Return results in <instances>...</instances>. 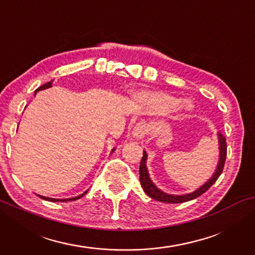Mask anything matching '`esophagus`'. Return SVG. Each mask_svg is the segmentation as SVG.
Instances as JSON below:
<instances>
[{
	"label": "esophagus",
	"mask_w": 255,
	"mask_h": 255,
	"mask_svg": "<svg viewBox=\"0 0 255 255\" xmlns=\"http://www.w3.org/2000/svg\"><path fill=\"white\" fill-rule=\"evenodd\" d=\"M147 132V127L145 123H138L133 128V135L135 138H142Z\"/></svg>",
	"instance_id": "34e87169"
}]
</instances>
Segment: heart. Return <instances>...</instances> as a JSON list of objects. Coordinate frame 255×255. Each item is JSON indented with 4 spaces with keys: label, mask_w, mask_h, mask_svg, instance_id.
Here are the masks:
<instances>
[{
    "label": "heart",
    "mask_w": 255,
    "mask_h": 255,
    "mask_svg": "<svg viewBox=\"0 0 255 255\" xmlns=\"http://www.w3.org/2000/svg\"><path fill=\"white\" fill-rule=\"evenodd\" d=\"M140 99L158 113H168L176 109L181 103L180 99L165 93H144L140 95Z\"/></svg>",
    "instance_id": "1"
}]
</instances>
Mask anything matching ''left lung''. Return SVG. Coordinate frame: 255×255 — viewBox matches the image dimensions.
I'll use <instances>...</instances> for the list:
<instances>
[{
  "label": "left lung",
  "mask_w": 255,
  "mask_h": 255,
  "mask_svg": "<svg viewBox=\"0 0 255 255\" xmlns=\"http://www.w3.org/2000/svg\"><path fill=\"white\" fill-rule=\"evenodd\" d=\"M218 139H219V149H221V156H219V163L217 167V170H216L214 176L211 177L210 180L208 181L207 183L203 184L201 188H198L197 190H195L194 193L187 194V195H181V196H174V195H169L163 193L156 188V186L154 183L152 182V180L149 179L148 176V172L147 168H146V159H147V154L144 151V154H142V158L140 160V167H139V177H140V183L141 187L144 191L146 193V195H148L149 197L153 198V200H156L159 202H163V203H183V202L194 200L198 196H201L202 194H204L209 188H210L212 184H214L217 179L221 175L223 172V168H224L225 165V160H226V139L224 135H223L221 132L218 133Z\"/></svg>",
  "instance_id": "left-lung-1"
}]
</instances>
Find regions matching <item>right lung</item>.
Returning a JSON list of instances; mask_svg holds the SVG:
<instances>
[{"label": "right lung", "instance_id": "1", "mask_svg": "<svg viewBox=\"0 0 255 255\" xmlns=\"http://www.w3.org/2000/svg\"><path fill=\"white\" fill-rule=\"evenodd\" d=\"M50 87H52V82L50 81V82H47V83H45V85H43V86H40L39 88L38 89H36V93L37 92H39V90H43V89H46V88H50ZM87 193V191H86ZM85 193V194H86ZM85 194H82V195H80V196H78V197H73V198H68V200H57V198H50V197H44V196H39L40 198H43V200H46V201H51V202H66V201H75V200H78V198H81L83 195Z\"/></svg>", "mask_w": 255, "mask_h": 255}]
</instances>
